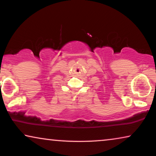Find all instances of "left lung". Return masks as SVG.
<instances>
[{"instance_id": "8db88e82", "label": "left lung", "mask_w": 156, "mask_h": 156, "mask_svg": "<svg viewBox=\"0 0 156 156\" xmlns=\"http://www.w3.org/2000/svg\"><path fill=\"white\" fill-rule=\"evenodd\" d=\"M155 86H156V83H155Z\"/></svg>"}]
</instances>
